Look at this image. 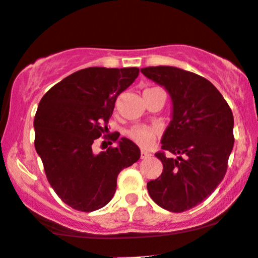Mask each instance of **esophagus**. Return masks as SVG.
<instances>
[{"mask_svg":"<svg viewBox=\"0 0 258 258\" xmlns=\"http://www.w3.org/2000/svg\"><path fill=\"white\" fill-rule=\"evenodd\" d=\"M149 157H151V153L147 151H141V159H147Z\"/></svg>","mask_w":258,"mask_h":258,"instance_id":"esophagus-1","label":"esophagus"}]
</instances>
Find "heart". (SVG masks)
Listing matches in <instances>:
<instances>
[{
	"label": "heart",
	"mask_w": 258,
	"mask_h": 258,
	"mask_svg": "<svg viewBox=\"0 0 258 258\" xmlns=\"http://www.w3.org/2000/svg\"><path fill=\"white\" fill-rule=\"evenodd\" d=\"M127 135H128V137L131 138L136 144L146 148V147H149L153 142H154L155 136H157V130L151 126L137 124V126L132 127Z\"/></svg>",
	"instance_id": "1"
}]
</instances>
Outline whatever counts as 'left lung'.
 Masks as SVG:
<instances>
[{
	"label": "left lung",
	"instance_id": "obj_1",
	"mask_svg": "<svg viewBox=\"0 0 258 258\" xmlns=\"http://www.w3.org/2000/svg\"><path fill=\"white\" fill-rule=\"evenodd\" d=\"M171 98V121L161 149L177 155L157 158L163 174L147 183L152 200L166 211H188L205 201L224 179L234 147V116L208 79L172 66L141 69Z\"/></svg>",
	"mask_w": 258,
	"mask_h": 258
}]
</instances>
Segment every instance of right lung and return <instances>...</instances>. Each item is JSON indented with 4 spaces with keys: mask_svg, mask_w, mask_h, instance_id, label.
Segmentation results:
<instances>
[{
    "mask_svg": "<svg viewBox=\"0 0 258 258\" xmlns=\"http://www.w3.org/2000/svg\"><path fill=\"white\" fill-rule=\"evenodd\" d=\"M140 69L88 67L55 84L42 97L34 118L35 149L51 187L70 207L93 212L111 201L117 175L141 157L128 138L115 148L93 152L107 131L118 95L138 77Z\"/></svg>",
    "mask_w": 258,
    "mask_h": 258,
    "instance_id": "obj_1",
    "label": "right lung"
}]
</instances>
